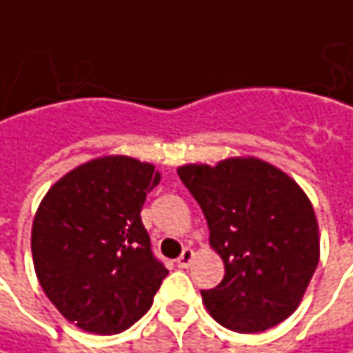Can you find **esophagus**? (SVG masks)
Returning a JSON list of instances; mask_svg holds the SVG:
<instances>
[{
    "label": "esophagus",
    "mask_w": 353,
    "mask_h": 353,
    "mask_svg": "<svg viewBox=\"0 0 353 353\" xmlns=\"http://www.w3.org/2000/svg\"><path fill=\"white\" fill-rule=\"evenodd\" d=\"M192 257H194V251L192 250H183V253H181V257L176 259V267H181V269H186L188 265L192 263Z\"/></svg>",
    "instance_id": "34e87169"
}]
</instances>
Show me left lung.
<instances>
[{
    "label": "left lung",
    "mask_w": 353,
    "mask_h": 353,
    "mask_svg": "<svg viewBox=\"0 0 353 353\" xmlns=\"http://www.w3.org/2000/svg\"><path fill=\"white\" fill-rule=\"evenodd\" d=\"M179 176L210 228L225 275L202 291L224 328L269 330L291 316L319 265V224L310 200L283 170L259 159L186 165Z\"/></svg>",
    "instance_id": "8db88e82"
}]
</instances>
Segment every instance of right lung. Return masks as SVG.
<instances>
[{
    "label": "right lung",
    "mask_w": 353,
    "mask_h": 353,
    "mask_svg": "<svg viewBox=\"0 0 353 353\" xmlns=\"http://www.w3.org/2000/svg\"><path fill=\"white\" fill-rule=\"evenodd\" d=\"M153 165L102 157L70 170L43 198L31 251L43 291L86 332L119 334L153 305L167 267L141 222Z\"/></svg>",
    "instance_id": "1"
}]
</instances>
